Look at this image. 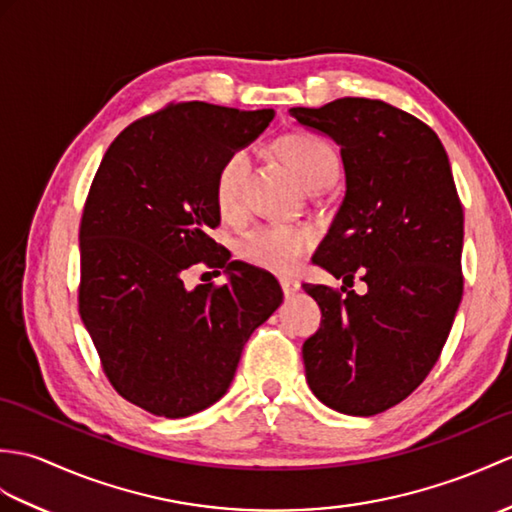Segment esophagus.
Masks as SVG:
<instances>
[{"label": "esophagus", "mask_w": 512, "mask_h": 512, "mask_svg": "<svg viewBox=\"0 0 512 512\" xmlns=\"http://www.w3.org/2000/svg\"><path fill=\"white\" fill-rule=\"evenodd\" d=\"M279 283H281V290H283L285 296H292V294L299 292V288H301V283L296 279H290V277H281Z\"/></svg>", "instance_id": "obj_1"}]
</instances>
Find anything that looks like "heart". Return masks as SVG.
Returning a JSON list of instances; mask_svg holds the SVG:
<instances>
[{"label":"heart","instance_id":"b5f03b06","mask_svg":"<svg viewBox=\"0 0 512 512\" xmlns=\"http://www.w3.org/2000/svg\"><path fill=\"white\" fill-rule=\"evenodd\" d=\"M277 150L299 172L307 187H325L338 174V154L323 137L312 133H290L277 141ZM248 150L235 148L220 163L216 174V200L222 211L240 205L248 174ZM316 242V233L305 224H261L240 240V255L259 268L290 272Z\"/></svg>","mask_w":512,"mask_h":512}]
</instances>
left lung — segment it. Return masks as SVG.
Here are the masks:
<instances>
[{
  "label": "left lung",
  "mask_w": 512,
  "mask_h": 512,
  "mask_svg": "<svg viewBox=\"0 0 512 512\" xmlns=\"http://www.w3.org/2000/svg\"><path fill=\"white\" fill-rule=\"evenodd\" d=\"M290 115L340 146L347 192L314 264L367 294L305 283L320 327L303 342L314 395L373 417L441 358L462 299V202L434 130L382 100L338 98Z\"/></svg>",
  "instance_id": "8db88e82"
}]
</instances>
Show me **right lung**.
Here are the masks:
<instances>
[{
	"instance_id": "1",
	"label": "right lung",
	"mask_w": 512,
	"mask_h": 512,
	"mask_svg": "<svg viewBox=\"0 0 512 512\" xmlns=\"http://www.w3.org/2000/svg\"><path fill=\"white\" fill-rule=\"evenodd\" d=\"M272 117L170 102L128 124L93 176L80 218V318L117 395L154 417L216 403L246 340L283 299L270 272L229 261L209 237L220 224V163ZM196 263L227 267L230 281L187 291L182 272Z\"/></svg>"
}]
</instances>
